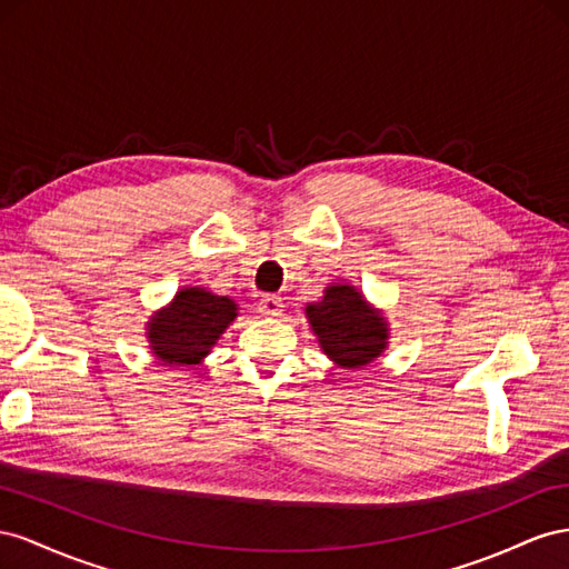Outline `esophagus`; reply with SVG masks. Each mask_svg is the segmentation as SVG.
<instances>
[{"instance_id": "obj_1", "label": "esophagus", "mask_w": 569, "mask_h": 569, "mask_svg": "<svg viewBox=\"0 0 569 569\" xmlns=\"http://www.w3.org/2000/svg\"><path fill=\"white\" fill-rule=\"evenodd\" d=\"M257 310L264 317H279L283 312V300L281 296H264L257 302Z\"/></svg>"}]
</instances>
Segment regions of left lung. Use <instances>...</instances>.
I'll list each match as a JSON object with an SVG mask.
<instances>
[{
  "instance_id": "obj_1",
  "label": "left lung",
  "mask_w": 569,
  "mask_h": 569,
  "mask_svg": "<svg viewBox=\"0 0 569 569\" xmlns=\"http://www.w3.org/2000/svg\"><path fill=\"white\" fill-rule=\"evenodd\" d=\"M305 317L323 355L340 369L369 367L386 352L391 338L383 310L348 281L323 288L321 300L305 307Z\"/></svg>"
}]
</instances>
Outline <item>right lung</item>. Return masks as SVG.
<instances>
[{
	"mask_svg": "<svg viewBox=\"0 0 569 569\" xmlns=\"http://www.w3.org/2000/svg\"><path fill=\"white\" fill-rule=\"evenodd\" d=\"M236 317V300L214 296L202 286H183L176 290L167 307L148 319L144 338L154 360L161 365H200Z\"/></svg>",
	"mask_w": 569,
	"mask_h": 569,
	"instance_id": "right-lung-1",
	"label": "right lung"
}]
</instances>
